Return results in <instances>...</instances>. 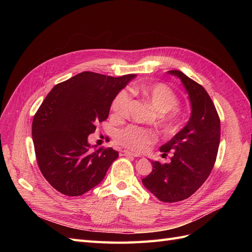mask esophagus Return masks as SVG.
<instances>
[{"label":"esophagus","mask_w":252,"mask_h":252,"mask_svg":"<svg viewBox=\"0 0 252 252\" xmlns=\"http://www.w3.org/2000/svg\"><path fill=\"white\" fill-rule=\"evenodd\" d=\"M120 156L124 157V156H130V157H139L138 154H134V152H130L128 150H121L120 151Z\"/></svg>","instance_id":"1"}]
</instances>
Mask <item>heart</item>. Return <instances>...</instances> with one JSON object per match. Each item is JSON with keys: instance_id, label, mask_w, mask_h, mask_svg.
I'll return each instance as SVG.
<instances>
[{"instance_id": "b5f03b06", "label": "heart", "mask_w": 252, "mask_h": 252, "mask_svg": "<svg viewBox=\"0 0 252 252\" xmlns=\"http://www.w3.org/2000/svg\"><path fill=\"white\" fill-rule=\"evenodd\" d=\"M132 91L141 94L158 112H167L164 118V125L167 128H170L174 124L177 120V111L174 108L178 106L179 100L177 94L168 86L164 84L141 85L132 87ZM129 103H130V95L126 90H121L114 97L111 105L114 117L118 119L124 118L127 113ZM117 140L125 147L135 151H144L148 148L151 143L156 141V134L148 129L128 126L118 132Z\"/></svg>"}]
</instances>
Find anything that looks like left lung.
Segmentation results:
<instances>
[{
  "label": "left lung",
  "instance_id": "8db88e82",
  "mask_svg": "<svg viewBox=\"0 0 252 252\" xmlns=\"http://www.w3.org/2000/svg\"><path fill=\"white\" fill-rule=\"evenodd\" d=\"M168 73L179 78L185 87L191 114L187 124L159 147L163 155L173 151L171 162L150 161L152 171L142 179V183L159 201L174 203L192 195L209 177L218 155L220 123L203 86L182 71L170 70Z\"/></svg>",
  "mask_w": 252,
  "mask_h": 252
}]
</instances>
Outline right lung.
I'll return each mask as SVG.
<instances>
[{"label":"right lung","instance_id":"right-lung-1","mask_svg":"<svg viewBox=\"0 0 252 252\" xmlns=\"http://www.w3.org/2000/svg\"><path fill=\"white\" fill-rule=\"evenodd\" d=\"M135 77L84 71L45 97L32 121V139L39 168L59 192L79 196L89 191L118 158L111 147L91 150L88 135L108 118L114 97Z\"/></svg>","mask_w":252,"mask_h":252}]
</instances>
